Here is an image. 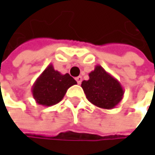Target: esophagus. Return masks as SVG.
<instances>
[{"mask_svg":"<svg viewBox=\"0 0 155 155\" xmlns=\"http://www.w3.org/2000/svg\"><path fill=\"white\" fill-rule=\"evenodd\" d=\"M75 80H76L78 84H81V81H82V78H81V76H78V77L75 78Z\"/></svg>","mask_w":155,"mask_h":155,"instance_id":"obj_1","label":"esophagus"}]
</instances>
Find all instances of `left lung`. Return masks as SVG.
Wrapping results in <instances>:
<instances>
[{
  "label": "left lung",
  "mask_w": 155,
  "mask_h": 155,
  "mask_svg": "<svg viewBox=\"0 0 155 155\" xmlns=\"http://www.w3.org/2000/svg\"><path fill=\"white\" fill-rule=\"evenodd\" d=\"M89 77L88 81H82L81 88L91 103L99 108L111 109L122 101L125 91L120 82L101 65H96Z\"/></svg>",
  "instance_id": "left-lung-1"
}]
</instances>
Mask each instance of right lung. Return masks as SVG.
Returning <instances> with one entry per match:
<instances>
[{"label": "right lung", "mask_w": 155, "mask_h": 155, "mask_svg": "<svg viewBox=\"0 0 155 155\" xmlns=\"http://www.w3.org/2000/svg\"><path fill=\"white\" fill-rule=\"evenodd\" d=\"M77 84L69 74H62L55 71L53 64H49L34 82L31 91L36 102L39 105L50 107L60 102L67 90Z\"/></svg>", "instance_id": "1"}]
</instances>
